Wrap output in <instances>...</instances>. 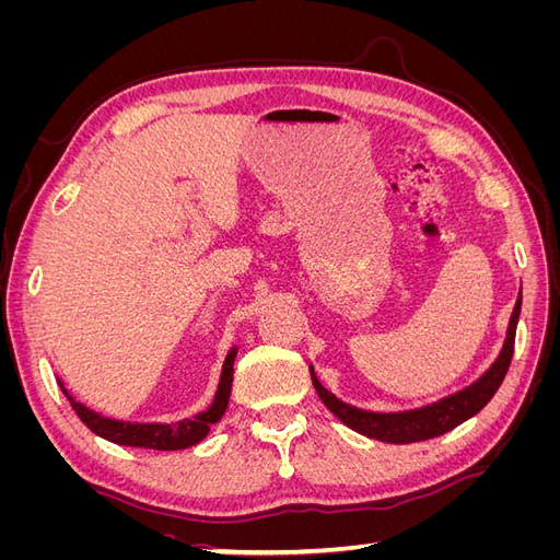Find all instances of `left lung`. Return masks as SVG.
Segmentation results:
<instances>
[{"label":"left lung","instance_id":"8db88e82","mask_svg":"<svg viewBox=\"0 0 560 560\" xmlns=\"http://www.w3.org/2000/svg\"><path fill=\"white\" fill-rule=\"evenodd\" d=\"M518 313H521V296L514 306V313L510 319V331H506V341H504V348L500 352V358L495 360V364L490 366L477 383L463 389V393H457L448 399H442L439 404L425 406V409L409 411V413H369V411L352 409V406L338 401L334 395H329L327 389L319 385V381L315 378L313 369H311L313 385L317 389L319 399L325 401L327 409L350 430L360 432L369 439H378V442H387V444L425 442V439L439 436V434L457 428L460 422H465L474 413H479L483 406L493 399V395L498 393V387L502 385V381L506 376V369H510V364H512Z\"/></svg>","mask_w":560,"mask_h":560}]
</instances>
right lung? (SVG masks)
Returning <instances> with one entry per match:
<instances>
[{"instance_id": "1", "label": "right lung", "mask_w": 560, "mask_h": 560, "mask_svg": "<svg viewBox=\"0 0 560 560\" xmlns=\"http://www.w3.org/2000/svg\"><path fill=\"white\" fill-rule=\"evenodd\" d=\"M233 358L235 350L229 354L222 371V383H219L217 397L206 413L196 416L194 420H182L173 422V425H135V422H121V420H109L89 411L86 406L72 401L74 413L86 422V428L95 432L97 436L107 439L112 444L118 446H135V448H154V451H182L196 446L198 442L208 436L210 425L224 416L229 395H231V383H233Z\"/></svg>"}]
</instances>
